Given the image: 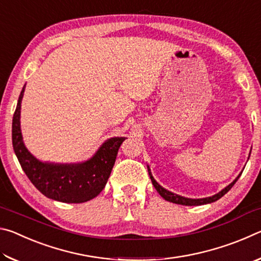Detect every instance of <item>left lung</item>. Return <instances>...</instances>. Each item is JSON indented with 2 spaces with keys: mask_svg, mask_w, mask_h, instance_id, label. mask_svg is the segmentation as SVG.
<instances>
[{
  "mask_svg": "<svg viewBox=\"0 0 261 261\" xmlns=\"http://www.w3.org/2000/svg\"><path fill=\"white\" fill-rule=\"evenodd\" d=\"M148 174H149V177H151V180L152 183L154 185V188L156 189V191L159 192V194L163 198V199H166L167 201H170V202H174V204H178V205H185V206H198V205H204V204H210V202H213V201H216L219 200L221 197H223L224 194H226L229 190H230L233 184H235L237 182V179L240 178V176L233 180V182L231 184H229L227 188H224L222 191L214 194V196L212 197H208V198H204V199H189V198H184V197H180V196H177V194L175 193H171L169 191H167V190L163 189L162 187H160V185L158 184V182L155 179L153 178V176L151 174V170L148 169Z\"/></svg>",
  "mask_w": 261,
  "mask_h": 261,
  "instance_id": "8db88e82",
  "label": "left lung"
}]
</instances>
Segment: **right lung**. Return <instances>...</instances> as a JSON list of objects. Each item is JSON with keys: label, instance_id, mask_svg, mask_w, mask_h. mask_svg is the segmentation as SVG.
<instances>
[{"label": "right lung", "instance_id": "right-lung-1", "mask_svg": "<svg viewBox=\"0 0 261 261\" xmlns=\"http://www.w3.org/2000/svg\"><path fill=\"white\" fill-rule=\"evenodd\" d=\"M20 92L18 103L12 118V146L17 159L32 184L42 194L57 201L81 204L102 191L112 173L118 148L124 137H116L106 141L95 155L79 165H50L37 160L23 143L20 132Z\"/></svg>", "mask_w": 261, "mask_h": 261}]
</instances>
